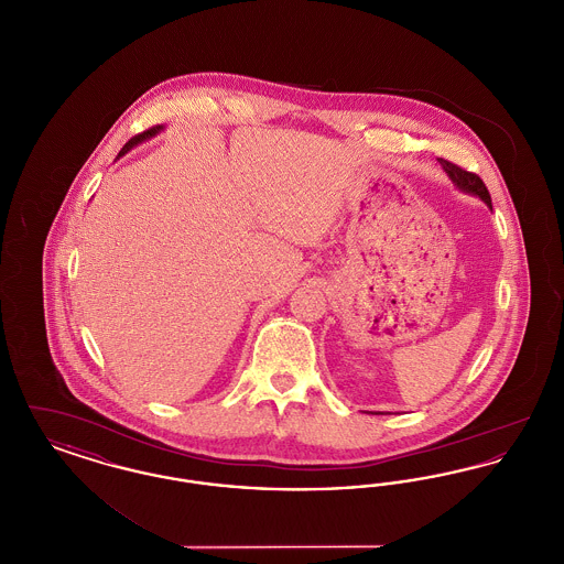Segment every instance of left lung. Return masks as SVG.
I'll return each mask as SVG.
<instances>
[{"instance_id":"left-lung-1","label":"left lung","mask_w":564,"mask_h":564,"mask_svg":"<svg viewBox=\"0 0 564 564\" xmlns=\"http://www.w3.org/2000/svg\"><path fill=\"white\" fill-rule=\"evenodd\" d=\"M437 161L442 164V169L448 173V177L453 180V184H455L456 188L460 189V192H465V194L478 196L480 200H484V205H486L488 209H492L490 194H488V189L484 186L482 180H480L476 173H469V171L456 166L453 162L444 161V159H437ZM376 414H382V412H376Z\"/></svg>"}]
</instances>
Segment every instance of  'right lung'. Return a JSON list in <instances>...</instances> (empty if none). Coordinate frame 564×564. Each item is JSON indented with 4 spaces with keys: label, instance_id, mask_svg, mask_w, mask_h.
Returning a JSON list of instances; mask_svg holds the SVG:
<instances>
[{
    "label": "right lung",
    "instance_id": "add662e5",
    "mask_svg": "<svg viewBox=\"0 0 564 564\" xmlns=\"http://www.w3.org/2000/svg\"><path fill=\"white\" fill-rule=\"evenodd\" d=\"M162 131V127H154V129H148V131H143V133L134 134L133 139L120 150V154H118V159L120 156H124L129 150H133L134 145H139L141 141H145V139H150V137H154V134H159Z\"/></svg>",
    "mask_w": 564,
    "mask_h": 564
}]
</instances>
